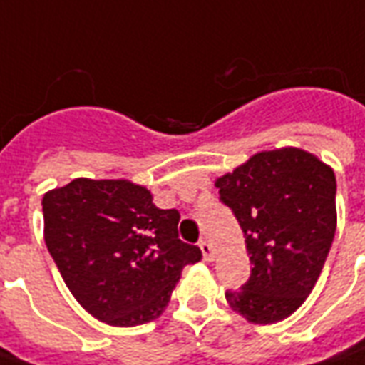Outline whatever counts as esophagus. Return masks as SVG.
Masks as SVG:
<instances>
[{
	"instance_id": "obj_1",
	"label": "esophagus",
	"mask_w": 365,
	"mask_h": 365,
	"mask_svg": "<svg viewBox=\"0 0 365 365\" xmlns=\"http://www.w3.org/2000/svg\"><path fill=\"white\" fill-rule=\"evenodd\" d=\"M199 247H201L202 250V258L210 262V260L214 258V249H212V245H210V241H208V239H202L201 243H199Z\"/></svg>"
}]
</instances>
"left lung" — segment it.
<instances>
[{"label":"left lung","instance_id":"left-lung-1","mask_svg":"<svg viewBox=\"0 0 365 365\" xmlns=\"http://www.w3.org/2000/svg\"><path fill=\"white\" fill-rule=\"evenodd\" d=\"M245 233L249 282L226 291L252 324H275L312 293L337 230L333 168L297 147L252 155L214 183Z\"/></svg>","mask_w":365,"mask_h":365}]
</instances>
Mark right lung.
Masks as SVG:
<instances>
[{
  "label": "right lung",
  "instance_id": "right-lung-1",
  "mask_svg": "<svg viewBox=\"0 0 365 365\" xmlns=\"http://www.w3.org/2000/svg\"><path fill=\"white\" fill-rule=\"evenodd\" d=\"M43 239L86 312L116 327L157 319L201 249L178 235L180 212L128 180L76 178L41 201Z\"/></svg>",
  "mask_w": 365,
  "mask_h": 365
}]
</instances>
